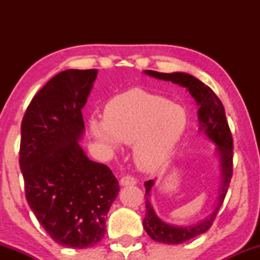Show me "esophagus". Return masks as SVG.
I'll list each match as a JSON object with an SVG mask.
<instances>
[{"label":"esophagus","instance_id":"esophagus-1","mask_svg":"<svg viewBox=\"0 0 260 260\" xmlns=\"http://www.w3.org/2000/svg\"><path fill=\"white\" fill-rule=\"evenodd\" d=\"M121 186H134V184H137V180L132 176H123V177L121 178L120 181Z\"/></svg>","mask_w":260,"mask_h":260}]
</instances>
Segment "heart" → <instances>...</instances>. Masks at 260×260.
Returning <instances> with one entry per match:
<instances>
[{
    "mask_svg": "<svg viewBox=\"0 0 260 260\" xmlns=\"http://www.w3.org/2000/svg\"><path fill=\"white\" fill-rule=\"evenodd\" d=\"M187 123L188 115L181 105L134 88L110 100L105 122L92 120L90 127L95 138L110 147H117L118 140L134 144L138 168L156 171L168 164Z\"/></svg>",
    "mask_w": 260,
    "mask_h": 260,
    "instance_id": "heart-1",
    "label": "heart"
}]
</instances>
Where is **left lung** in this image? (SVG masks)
<instances>
[{"instance_id":"left-lung-1","label":"left lung","mask_w":260,"mask_h":260,"mask_svg":"<svg viewBox=\"0 0 260 260\" xmlns=\"http://www.w3.org/2000/svg\"><path fill=\"white\" fill-rule=\"evenodd\" d=\"M145 73L154 77V78L172 82L175 84L187 88V90L194 98L196 103L199 106V132L208 137L213 143H215L217 145V151L220 154V159H221L222 182L216 207L207 219L199 223H196V225L175 226L164 222L155 214L150 201H149V193H150L151 187L154 186V181L149 180L144 183L147 213H145V217L143 220V226H144L145 231L156 242L165 244H180L190 240V238H194L197 236L204 234L213 225L217 211L221 208L223 199L228 193L232 174H234V162H232V160H234V139H232L231 131H230L228 120H226V113L222 103L208 85L197 79L196 77L182 72L160 73L155 72V71H145Z\"/></svg>"}]
</instances>
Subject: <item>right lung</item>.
<instances>
[{
  "label": "right lung",
  "instance_id": "obj_1",
  "mask_svg": "<svg viewBox=\"0 0 260 260\" xmlns=\"http://www.w3.org/2000/svg\"><path fill=\"white\" fill-rule=\"evenodd\" d=\"M98 70H67L38 91L20 127L19 166L25 198L55 242L88 248L105 235L120 186L104 164L79 144L84 107Z\"/></svg>",
  "mask_w": 260,
  "mask_h": 260
}]
</instances>
